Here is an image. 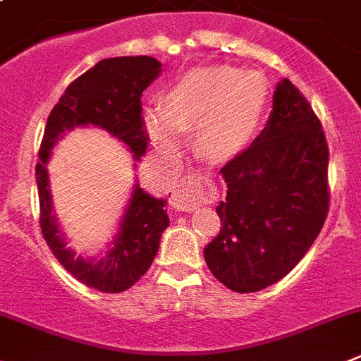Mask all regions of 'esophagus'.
Masks as SVG:
<instances>
[{
	"mask_svg": "<svg viewBox=\"0 0 361 361\" xmlns=\"http://www.w3.org/2000/svg\"><path fill=\"white\" fill-rule=\"evenodd\" d=\"M206 190L207 177L202 173H190L171 197V207L177 211H195L198 206V197L206 193Z\"/></svg>",
	"mask_w": 361,
	"mask_h": 361,
	"instance_id": "34e87169",
	"label": "esophagus"
}]
</instances>
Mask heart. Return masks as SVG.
Masks as SVG:
<instances>
[{"mask_svg":"<svg viewBox=\"0 0 361 361\" xmlns=\"http://www.w3.org/2000/svg\"><path fill=\"white\" fill-rule=\"evenodd\" d=\"M269 82L261 73L213 66L186 73L163 98V112H145L155 150L177 159L184 132L197 128V147L211 159H233L247 150L269 104Z\"/></svg>","mask_w":361,"mask_h":361,"instance_id":"b5f03b06","label":"heart"}]
</instances>
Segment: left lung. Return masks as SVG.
<instances>
[{
  "label": "left lung",
  "mask_w": 361,
  "mask_h": 361,
  "mask_svg": "<svg viewBox=\"0 0 361 361\" xmlns=\"http://www.w3.org/2000/svg\"><path fill=\"white\" fill-rule=\"evenodd\" d=\"M329 148L302 92L277 84L267 127L221 168L227 197L218 236L204 249L211 274L238 293L283 279L308 252L329 211Z\"/></svg>",
  "instance_id": "8db88e82"
}]
</instances>
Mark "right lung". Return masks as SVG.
Instances as JSON below:
<instances>
[{"mask_svg": "<svg viewBox=\"0 0 361 361\" xmlns=\"http://www.w3.org/2000/svg\"><path fill=\"white\" fill-rule=\"evenodd\" d=\"M159 73L161 62L154 57L104 59L68 85L49 112L42 135L35 166L41 233L59 263L75 279L100 292H125L147 274L159 250L161 234L170 226L164 209L166 200L154 198L135 184L112 249L100 261L77 257L75 252L66 249L57 218L51 213L46 163L66 130L85 125L105 128L130 148L135 161L141 159L150 140L141 114V94L159 77Z\"/></svg>", "mask_w": 361, "mask_h": 361, "instance_id": "right-lung-1", "label": "right lung"}]
</instances>
